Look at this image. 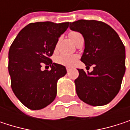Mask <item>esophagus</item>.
<instances>
[{
    "mask_svg": "<svg viewBox=\"0 0 130 130\" xmlns=\"http://www.w3.org/2000/svg\"><path fill=\"white\" fill-rule=\"evenodd\" d=\"M66 70H67V72L68 73V72L71 71V68H66Z\"/></svg>",
    "mask_w": 130,
    "mask_h": 130,
    "instance_id": "obj_1",
    "label": "esophagus"
}]
</instances>
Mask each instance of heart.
I'll return each mask as SVG.
<instances>
[{
  "mask_svg": "<svg viewBox=\"0 0 130 130\" xmlns=\"http://www.w3.org/2000/svg\"><path fill=\"white\" fill-rule=\"evenodd\" d=\"M69 38L71 40L75 43L77 44V42L81 39H84L83 35L75 31H71L68 34ZM78 60V56L77 55H65L62 54L60 55L59 56L56 57V62L61 65H63L65 67H72L76 64L77 61Z\"/></svg>",
  "mask_w": 130,
  "mask_h": 130,
  "instance_id": "obj_1",
  "label": "heart"
}]
</instances>
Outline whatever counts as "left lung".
I'll return each instance as SVG.
<instances>
[{
    "instance_id": "obj_1",
    "label": "left lung",
    "mask_w": 130,
    "mask_h": 130,
    "mask_svg": "<svg viewBox=\"0 0 130 130\" xmlns=\"http://www.w3.org/2000/svg\"><path fill=\"white\" fill-rule=\"evenodd\" d=\"M72 31L80 32L85 42L80 59L87 67L94 65L86 73L77 69L74 80L80 100L92 106L105 105L119 92L125 74V46L117 33L106 23L80 19L70 23Z\"/></svg>"
}]
</instances>
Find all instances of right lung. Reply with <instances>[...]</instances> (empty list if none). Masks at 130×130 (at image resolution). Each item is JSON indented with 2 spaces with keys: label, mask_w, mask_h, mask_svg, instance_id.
<instances>
[{
  "label": "right lung",
  "mask_w": 130,
  "mask_h": 130,
  "mask_svg": "<svg viewBox=\"0 0 130 130\" xmlns=\"http://www.w3.org/2000/svg\"><path fill=\"white\" fill-rule=\"evenodd\" d=\"M68 25V22L30 23L19 31L10 47L8 70L12 90L31 110L42 109L56 99L57 81L67 71L65 66L53 63L50 56ZM43 64L51 69L42 71Z\"/></svg>",
  "instance_id": "add662e5"
}]
</instances>
